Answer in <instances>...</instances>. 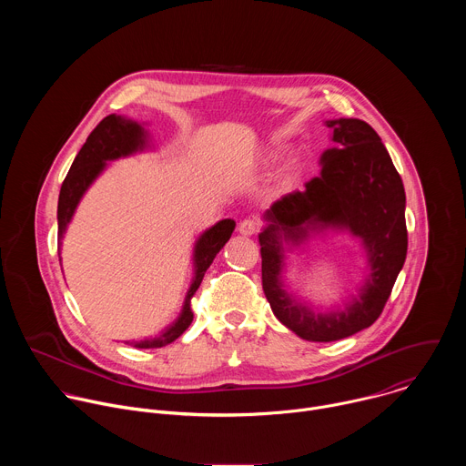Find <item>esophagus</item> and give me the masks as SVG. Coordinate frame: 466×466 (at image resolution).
<instances>
[{
  "mask_svg": "<svg viewBox=\"0 0 466 466\" xmlns=\"http://www.w3.org/2000/svg\"><path fill=\"white\" fill-rule=\"evenodd\" d=\"M259 230V223L256 221V219H243L241 223H239V227H238V232L241 234V236H252V234H256Z\"/></svg>",
  "mask_w": 466,
  "mask_h": 466,
  "instance_id": "1",
  "label": "esophagus"
}]
</instances>
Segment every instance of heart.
I'll use <instances>...</instances> for the list:
<instances>
[{
    "label": "heart",
    "instance_id": "heart-1",
    "mask_svg": "<svg viewBox=\"0 0 466 466\" xmlns=\"http://www.w3.org/2000/svg\"><path fill=\"white\" fill-rule=\"evenodd\" d=\"M268 157H273V151H271V153H269V155H268Z\"/></svg>",
    "mask_w": 466,
    "mask_h": 466
}]
</instances>
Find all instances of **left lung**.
I'll use <instances>...</instances> for the list:
<instances>
[{"label": "left lung", "instance_id": "obj_1", "mask_svg": "<svg viewBox=\"0 0 466 466\" xmlns=\"http://www.w3.org/2000/svg\"><path fill=\"white\" fill-rule=\"evenodd\" d=\"M331 147L320 155V173L263 214L258 236L261 284L275 317L306 341L329 343L369 328L381 313L408 252L406 191L376 130L356 117L324 121ZM345 231L366 256L358 296L322 312L297 299L285 284L289 252L315 235Z\"/></svg>", "mask_w": 466, "mask_h": 466}]
</instances>
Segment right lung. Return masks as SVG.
Masks as SVG:
<instances>
[{"label":"right lung","instance_id":"add662e5","mask_svg":"<svg viewBox=\"0 0 466 466\" xmlns=\"http://www.w3.org/2000/svg\"><path fill=\"white\" fill-rule=\"evenodd\" d=\"M151 149V135L144 127L135 119H128L125 116L110 114L106 116L88 137L86 144L81 147L79 155L76 157L68 175H66L60 195H58V259L60 258V243L66 234V228L72 223L74 214L81 203V198L88 191V187L96 182V178L108 167V162L117 158H127L137 153H144ZM236 228L234 219H221L214 227L207 228L201 236L195 239L193 245V279L186 291L182 309L178 317L166 326L157 338L142 339V341H125L137 349H160L173 343L177 338L184 334V329L191 324L193 313L189 300L195 295L203 282L207 269L212 265L218 252L225 247Z\"/></svg>","mask_w":466,"mask_h":466}]
</instances>
